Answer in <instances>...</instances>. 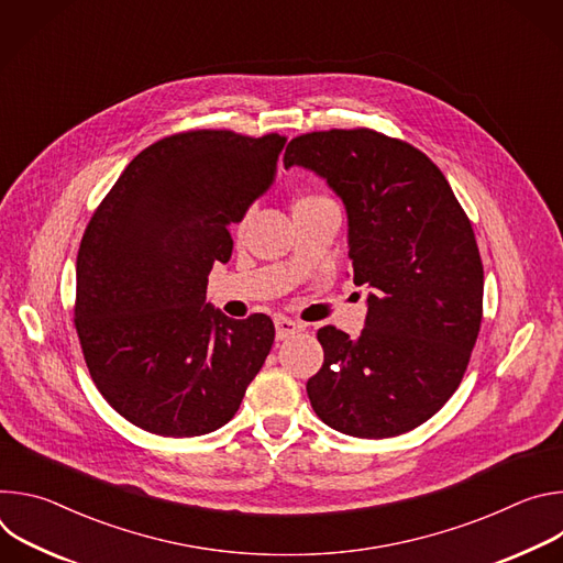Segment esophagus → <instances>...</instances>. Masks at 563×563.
Segmentation results:
<instances>
[{"label": "esophagus", "mask_w": 563, "mask_h": 563, "mask_svg": "<svg viewBox=\"0 0 563 563\" xmlns=\"http://www.w3.org/2000/svg\"><path fill=\"white\" fill-rule=\"evenodd\" d=\"M274 325H276V339H278V341H287V339L296 336V334L302 330L300 323H296V320L285 318V316H276Z\"/></svg>", "instance_id": "obj_1"}]
</instances>
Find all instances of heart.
Returning a JSON list of instances; mask_svg holds the SVG:
<instances>
[{
	"label": "heart",
	"instance_id": "1",
	"mask_svg": "<svg viewBox=\"0 0 563 563\" xmlns=\"http://www.w3.org/2000/svg\"><path fill=\"white\" fill-rule=\"evenodd\" d=\"M300 200H313V198H300ZM300 200H298V202H300Z\"/></svg>",
	"mask_w": 563,
	"mask_h": 563
}]
</instances>
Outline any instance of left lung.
Returning <instances> with one entry per match:
<instances>
[{
	"label": "left lung",
	"instance_id": "8db88e82",
	"mask_svg": "<svg viewBox=\"0 0 563 563\" xmlns=\"http://www.w3.org/2000/svg\"><path fill=\"white\" fill-rule=\"evenodd\" d=\"M341 198L354 285H367L358 339L318 330L323 367L307 380L318 419L361 439L415 430L459 387L484 307V265L445 176L419 148L369 129L287 144Z\"/></svg>",
	"mask_w": 563,
	"mask_h": 563
}]
</instances>
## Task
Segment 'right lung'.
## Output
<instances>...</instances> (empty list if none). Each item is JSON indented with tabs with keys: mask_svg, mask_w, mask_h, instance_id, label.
Segmentation results:
<instances>
[{
	"mask_svg": "<svg viewBox=\"0 0 563 563\" xmlns=\"http://www.w3.org/2000/svg\"><path fill=\"white\" fill-rule=\"evenodd\" d=\"M278 133L191 131L137 153L93 213L77 254L75 330L109 406L159 437H200L233 419L274 323L207 302L229 224L269 189Z\"/></svg>",
	"mask_w": 563,
	"mask_h": 563,
	"instance_id": "obj_1",
	"label": "right lung"
}]
</instances>
